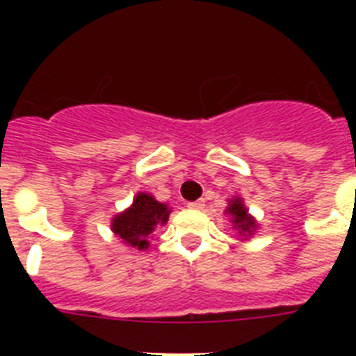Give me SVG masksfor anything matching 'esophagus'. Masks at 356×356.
<instances>
[{"label":"esophagus","instance_id":"obj_1","mask_svg":"<svg viewBox=\"0 0 356 356\" xmlns=\"http://www.w3.org/2000/svg\"><path fill=\"white\" fill-rule=\"evenodd\" d=\"M188 207H190V209H203V207H205V201H203V200L190 201Z\"/></svg>","mask_w":356,"mask_h":356}]
</instances>
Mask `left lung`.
Masks as SVG:
<instances>
[{"label":"left lung","instance_id":"obj_1","mask_svg":"<svg viewBox=\"0 0 356 356\" xmlns=\"http://www.w3.org/2000/svg\"><path fill=\"white\" fill-rule=\"evenodd\" d=\"M227 212L233 216V223H234V229H238L242 234H251L254 231V222L253 218L249 216L248 211L243 209L242 201L240 200H234L231 201V207L227 209Z\"/></svg>","mask_w":356,"mask_h":356}]
</instances>
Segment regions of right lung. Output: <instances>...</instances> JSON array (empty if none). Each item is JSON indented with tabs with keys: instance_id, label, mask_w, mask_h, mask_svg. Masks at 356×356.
I'll return each mask as SVG.
<instances>
[{
	"instance_id": "obj_1",
	"label": "right lung",
	"mask_w": 356,
	"mask_h": 356,
	"mask_svg": "<svg viewBox=\"0 0 356 356\" xmlns=\"http://www.w3.org/2000/svg\"><path fill=\"white\" fill-rule=\"evenodd\" d=\"M170 209L149 194H138L133 207L113 220V231L131 248L145 249L149 245L147 236L159 223H166Z\"/></svg>"
}]
</instances>
